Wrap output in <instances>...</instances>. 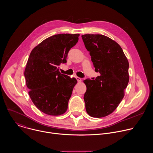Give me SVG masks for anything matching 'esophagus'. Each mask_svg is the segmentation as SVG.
<instances>
[{"label": "esophagus", "mask_w": 153, "mask_h": 153, "mask_svg": "<svg viewBox=\"0 0 153 153\" xmlns=\"http://www.w3.org/2000/svg\"><path fill=\"white\" fill-rule=\"evenodd\" d=\"M76 79H77V80L78 82H80L82 81V79H81V78H80V77H76Z\"/></svg>", "instance_id": "34e87169"}]
</instances>
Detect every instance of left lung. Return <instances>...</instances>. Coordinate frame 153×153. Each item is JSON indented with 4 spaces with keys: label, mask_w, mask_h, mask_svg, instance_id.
I'll return each instance as SVG.
<instances>
[{
    "label": "left lung",
    "mask_w": 153,
    "mask_h": 153,
    "mask_svg": "<svg viewBox=\"0 0 153 153\" xmlns=\"http://www.w3.org/2000/svg\"><path fill=\"white\" fill-rule=\"evenodd\" d=\"M82 38L91 56L95 71L100 76L83 80L86 111L94 118L111 114L124 96L129 81V64L121 46L103 35L86 34Z\"/></svg>",
    "instance_id": "8db88e82"
}]
</instances>
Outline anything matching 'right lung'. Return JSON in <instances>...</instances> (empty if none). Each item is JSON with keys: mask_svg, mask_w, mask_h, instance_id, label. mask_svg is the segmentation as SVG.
<instances>
[{"mask_svg": "<svg viewBox=\"0 0 153 153\" xmlns=\"http://www.w3.org/2000/svg\"><path fill=\"white\" fill-rule=\"evenodd\" d=\"M79 34L62 33L50 36L33 48L24 75L29 95L42 112L52 116L64 114L77 81L61 74L59 65L66 63L69 50Z\"/></svg>", "mask_w": 153, "mask_h": 153, "instance_id": "right-lung-1", "label": "right lung"}]
</instances>
